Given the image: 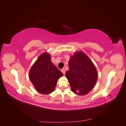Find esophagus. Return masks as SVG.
<instances>
[{
	"label": "esophagus",
	"mask_w": 126,
	"mask_h": 126,
	"mask_svg": "<svg viewBox=\"0 0 126 126\" xmlns=\"http://www.w3.org/2000/svg\"><path fill=\"white\" fill-rule=\"evenodd\" d=\"M62 72H63V75H64V74H65V73H66V70H65V69H64V68H63V69H62Z\"/></svg>",
	"instance_id": "1"
}]
</instances>
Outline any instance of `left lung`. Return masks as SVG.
<instances>
[{
  "mask_svg": "<svg viewBox=\"0 0 126 126\" xmlns=\"http://www.w3.org/2000/svg\"><path fill=\"white\" fill-rule=\"evenodd\" d=\"M69 69L65 74L72 92L85 95L94 88L98 79L96 67L82 51H77L69 61Z\"/></svg>",
  "mask_w": 126,
  "mask_h": 126,
  "instance_id": "1",
  "label": "left lung"
}]
</instances>
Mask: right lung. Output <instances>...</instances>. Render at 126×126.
Segmentation results:
<instances>
[{
  "mask_svg": "<svg viewBox=\"0 0 126 126\" xmlns=\"http://www.w3.org/2000/svg\"><path fill=\"white\" fill-rule=\"evenodd\" d=\"M63 74L51 61L47 52L42 54L32 67L29 77L38 92L45 94L51 93L55 89L58 79Z\"/></svg>",
  "mask_w": 126,
  "mask_h": 126,
  "instance_id": "add662e5",
  "label": "right lung"
}]
</instances>
